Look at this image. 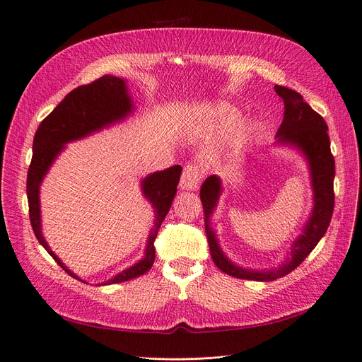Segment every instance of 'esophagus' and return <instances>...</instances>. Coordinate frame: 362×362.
Wrapping results in <instances>:
<instances>
[{"instance_id":"esophagus-1","label":"esophagus","mask_w":362,"mask_h":362,"mask_svg":"<svg viewBox=\"0 0 362 362\" xmlns=\"http://www.w3.org/2000/svg\"><path fill=\"white\" fill-rule=\"evenodd\" d=\"M201 170L198 165L195 164H187L183 168L182 177H180V187L186 191H194L198 187L199 182H201Z\"/></svg>"}]
</instances>
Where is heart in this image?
<instances>
[{"mask_svg": "<svg viewBox=\"0 0 362 362\" xmlns=\"http://www.w3.org/2000/svg\"><path fill=\"white\" fill-rule=\"evenodd\" d=\"M211 114L217 125H220V127H226V125H229L235 118H237L238 109L229 103H218L213 109ZM250 129H251V124L248 121H241L237 127H235V136L243 137L245 136V133H248Z\"/></svg>", "mask_w": 362, "mask_h": 362, "instance_id": "b5f03b06", "label": "heart"}]
</instances>
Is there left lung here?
<instances>
[{
	"label": "left lung",
	"mask_w": 362,
	"mask_h": 362,
	"mask_svg": "<svg viewBox=\"0 0 362 362\" xmlns=\"http://www.w3.org/2000/svg\"><path fill=\"white\" fill-rule=\"evenodd\" d=\"M275 91L284 102V119L276 132V144L294 146L300 151L309 164L310 183L313 189V209L310 217L291 245V257L278 268L269 271H251L232 263L220 248L216 233L210 226V217L222 194V182L213 175L204 180L199 198L202 201L204 218H206V233L211 259L217 268L235 278L253 281H274L294 271L298 264L310 255L324 237L332 222L334 210V156L329 149L328 127L324 118L313 111L297 91L275 86Z\"/></svg>",
	"instance_id": "left-lung-1"
}]
</instances>
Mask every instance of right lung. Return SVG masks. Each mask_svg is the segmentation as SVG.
Here are the masks:
<instances>
[{
    "mask_svg": "<svg viewBox=\"0 0 362 362\" xmlns=\"http://www.w3.org/2000/svg\"><path fill=\"white\" fill-rule=\"evenodd\" d=\"M133 109L134 106L129 96L125 81L114 75H103L96 81L72 90L53 109V112L41 121L34 137V153L26 180L30 225H33L38 243L49 251V255L57 262L60 268H64L65 272L76 279L80 278L62 263V260L53 253L42 237L40 185L47 175V171L50 170L52 164L57 158V155L65 149L66 144L109 127L111 124H115L130 115ZM180 173V165H173L163 171H155L142 180L144 195L149 199V202H152V207L155 209V222L149 232L145 256L142 260L130 266L129 269H124L115 275L112 279L102 282V286L118 284V282L137 278L152 268L155 260L153 241L156 235H158L163 220L165 218L171 207V202L177 192Z\"/></svg>",
    "mask_w": 362,
    "mask_h": 362,
    "instance_id": "right-lung-1",
    "label": "right lung"
}]
</instances>
